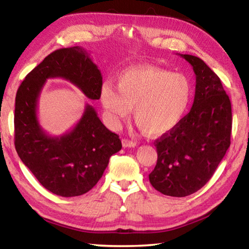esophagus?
Masks as SVG:
<instances>
[{"label": "esophagus", "mask_w": 249, "mask_h": 249, "mask_svg": "<svg viewBox=\"0 0 249 249\" xmlns=\"http://www.w3.org/2000/svg\"><path fill=\"white\" fill-rule=\"evenodd\" d=\"M122 145H123V147H125V148H132V147H135L136 146V142L130 141V140H127V138H124V140H122Z\"/></svg>", "instance_id": "obj_1"}]
</instances>
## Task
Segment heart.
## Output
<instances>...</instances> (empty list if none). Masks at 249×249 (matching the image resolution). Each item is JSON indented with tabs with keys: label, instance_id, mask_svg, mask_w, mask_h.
I'll return each instance as SVG.
<instances>
[{
	"label": "heart",
	"instance_id": "1",
	"mask_svg": "<svg viewBox=\"0 0 249 249\" xmlns=\"http://www.w3.org/2000/svg\"><path fill=\"white\" fill-rule=\"evenodd\" d=\"M101 88V103L112 127L119 128L134 107V119L149 136L174 130L187 113L193 95L191 79L153 66L125 69Z\"/></svg>",
	"mask_w": 249,
	"mask_h": 249
}]
</instances>
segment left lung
<instances>
[{
  "label": "left lung",
  "mask_w": 249,
  "mask_h": 249,
  "mask_svg": "<svg viewBox=\"0 0 249 249\" xmlns=\"http://www.w3.org/2000/svg\"><path fill=\"white\" fill-rule=\"evenodd\" d=\"M193 67L196 94L190 112L171 132L155 141L157 163L149 174L156 190L182 197L203 187L231 145V107L220 78L192 54H180Z\"/></svg>",
  "instance_id": "obj_1"
}]
</instances>
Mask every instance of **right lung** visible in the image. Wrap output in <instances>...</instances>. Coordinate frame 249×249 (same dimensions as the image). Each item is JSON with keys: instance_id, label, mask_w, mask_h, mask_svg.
<instances>
[{"instance_id": "obj_1", "label": "right lung", "mask_w": 249, "mask_h": 249, "mask_svg": "<svg viewBox=\"0 0 249 249\" xmlns=\"http://www.w3.org/2000/svg\"><path fill=\"white\" fill-rule=\"evenodd\" d=\"M49 78H64L88 99L99 100L102 75L86 49L79 46L61 48L48 54L25 77L15 98L14 144L20 160L53 195L81 196L98 183L109 157L121 150L122 142L89 104L70 132L56 137L46 134L37 119V103Z\"/></svg>"}]
</instances>
